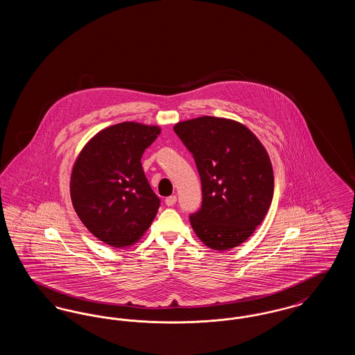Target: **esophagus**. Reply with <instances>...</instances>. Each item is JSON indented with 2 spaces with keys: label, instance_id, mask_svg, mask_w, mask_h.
<instances>
[{
  "label": "esophagus",
  "instance_id": "1",
  "mask_svg": "<svg viewBox=\"0 0 355 355\" xmlns=\"http://www.w3.org/2000/svg\"><path fill=\"white\" fill-rule=\"evenodd\" d=\"M175 202H177V196H170V197L165 200V203L168 206H173V205H175Z\"/></svg>",
  "mask_w": 355,
  "mask_h": 355
}]
</instances>
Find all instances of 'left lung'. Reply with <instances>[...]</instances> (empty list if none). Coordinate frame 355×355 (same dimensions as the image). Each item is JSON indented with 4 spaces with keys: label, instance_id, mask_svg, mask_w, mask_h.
Returning <instances> with one entry per match:
<instances>
[{
    "label": "left lung",
    "instance_id": "left-lung-1",
    "mask_svg": "<svg viewBox=\"0 0 355 355\" xmlns=\"http://www.w3.org/2000/svg\"><path fill=\"white\" fill-rule=\"evenodd\" d=\"M193 154L202 206L190 216L197 236L213 250L243 243L262 223L274 193L270 157L262 142L234 119L203 116L174 125Z\"/></svg>",
    "mask_w": 355,
    "mask_h": 355
}]
</instances>
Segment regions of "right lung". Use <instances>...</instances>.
Segmentation results:
<instances>
[{
    "mask_svg": "<svg viewBox=\"0 0 355 355\" xmlns=\"http://www.w3.org/2000/svg\"><path fill=\"white\" fill-rule=\"evenodd\" d=\"M161 133L157 125L121 122L92 137L77 155L70 198L86 229L103 243L129 248L146 233L159 207L141 165Z\"/></svg>",
    "mask_w": 355,
    "mask_h": 355,
    "instance_id": "right-lung-1",
    "label": "right lung"
}]
</instances>
